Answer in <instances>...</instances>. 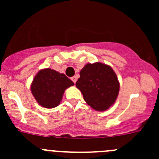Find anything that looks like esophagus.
<instances>
[{
    "instance_id": "obj_1",
    "label": "esophagus",
    "mask_w": 159,
    "mask_h": 159,
    "mask_svg": "<svg viewBox=\"0 0 159 159\" xmlns=\"http://www.w3.org/2000/svg\"><path fill=\"white\" fill-rule=\"evenodd\" d=\"M71 80H72L73 82L75 84V83H76V81H77V78L75 76H74V77H72V78H71Z\"/></svg>"
}]
</instances>
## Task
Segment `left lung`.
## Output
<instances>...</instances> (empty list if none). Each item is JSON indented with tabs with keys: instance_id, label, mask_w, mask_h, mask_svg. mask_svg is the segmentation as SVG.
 Masks as SVG:
<instances>
[{
	"instance_id": "left-lung-1",
	"label": "left lung",
	"mask_w": 159,
	"mask_h": 159,
	"mask_svg": "<svg viewBox=\"0 0 159 159\" xmlns=\"http://www.w3.org/2000/svg\"><path fill=\"white\" fill-rule=\"evenodd\" d=\"M76 87L84 101L98 111H104L115 103L120 84L116 74L102 63H87L80 71Z\"/></svg>"
}]
</instances>
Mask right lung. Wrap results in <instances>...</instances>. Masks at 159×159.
<instances>
[{
	"instance_id": "1",
	"label": "right lung",
	"mask_w": 159,
	"mask_h": 159,
	"mask_svg": "<svg viewBox=\"0 0 159 159\" xmlns=\"http://www.w3.org/2000/svg\"><path fill=\"white\" fill-rule=\"evenodd\" d=\"M74 82L64 74L50 68L41 70L35 75L30 89L36 101L45 108H53L60 103L65 89Z\"/></svg>"
}]
</instances>
